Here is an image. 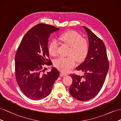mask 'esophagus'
<instances>
[{
	"instance_id": "34e87169",
	"label": "esophagus",
	"mask_w": 121,
	"mask_h": 121,
	"mask_svg": "<svg viewBox=\"0 0 121 121\" xmlns=\"http://www.w3.org/2000/svg\"><path fill=\"white\" fill-rule=\"evenodd\" d=\"M67 74L66 73H64L63 72H61L60 73V76L61 77H65V76H66Z\"/></svg>"
}]
</instances>
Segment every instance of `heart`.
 Returning <instances> with one entry per match:
<instances>
[{"mask_svg":"<svg viewBox=\"0 0 121 121\" xmlns=\"http://www.w3.org/2000/svg\"><path fill=\"white\" fill-rule=\"evenodd\" d=\"M59 39L63 43L70 46L67 57H60L54 61V65L59 69L66 72L73 67L75 61L81 62L87 56L89 51L88 40L82 37L81 35L74 31H68L61 34ZM58 43L53 40L49 46V52L52 56H55L57 53Z\"/></svg>","mask_w":121,"mask_h":121,"instance_id":"b5f03b06","label":"heart"}]
</instances>
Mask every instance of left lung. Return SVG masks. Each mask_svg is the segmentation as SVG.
<instances>
[{
    "mask_svg": "<svg viewBox=\"0 0 121 121\" xmlns=\"http://www.w3.org/2000/svg\"><path fill=\"white\" fill-rule=\"evenodd\" d=\"M89 39V51L84 61L76 68L83 75L70 74L72 82L69 92L78 100L86 101L94 97L100 91L109 68L106 48L102 40L87 27L83 26Z\"/></svg>",
    "mask_w": 121,
    "mask_h": 121,
    "instance_id": "1",
    "label": "left lung"
}]
</instances>
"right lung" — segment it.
<instances>
[{"label": "right lung", "instance_id": "right-lung-1", "mask_svg": "<svg viewBox=\"0 0 121 121\" xmlns=\"http://www.w3.org/2000/svg\"><path fill=\"white\" fill-rule=\"evenodd\" d=\"M59 30L54 26L39 24L27 32L15 56L16 78L19 87L27 97L34 100L46 97L60 72L53 67L44 73V64L52 63L49 57L48 39L51 33Z\"/></svg>", "mask_w": 121, "mask_h": 121}]
</instances>
